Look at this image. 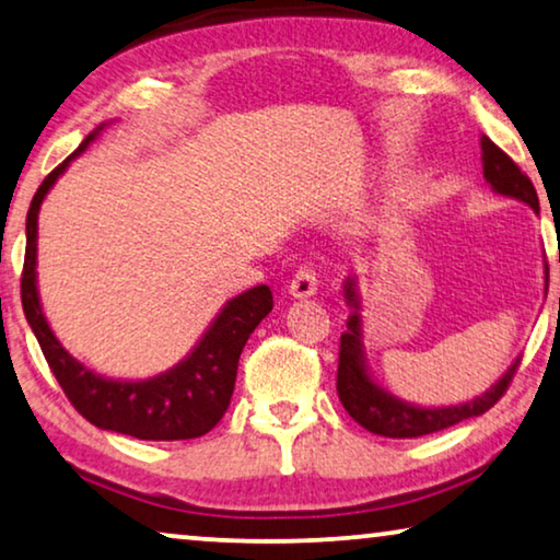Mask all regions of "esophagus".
I'll return each mask as SVG.
<instances>
[{
  "mask_svg": "<svg viewBox=\"0 0 560 560\" xmlns=\"http://www.w3.org/2000/svg\"><path fill=\"white\" fill-rule=\"evenodd\" d=\"M289 291L291 296H299V299L312 296L314 291H317V271H314L310 264L299 266L296 273L289 281Z\"/></svg>",
  "mask_w": 560,
  "mask_h": 560,
  "instance_id": "obj_1",
  "label": "esophagus"
}]
</instances>
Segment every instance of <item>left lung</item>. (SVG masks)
<instances>
[{
	"mask_svg": "<svg viewBox=\"0 0 560 560\" xmlns=\"http://www.w3.org/2000/svg\"><path fill=\"white\" fill-rule=\"evenodd\" d=\"M482 170L485 179L492 185L494 192L508 195V198H517L530 205L538 212V192L530 183V177L525 175L502 149L494 144L490 137H482ZM548 271V269H546ZM548 287V277H546ZM345 296L350 299L352 306H358L355 289L352 281L345 287ZM520 360L513 362V368L492 385L485 396H479L469 404L462 406H448V408H419L408 406L404 400L388 396V393L377 388L370 381L365 362H362L360 350V317L358 312L348 319V332L340 337V360H337V396H340L345 411L355 419L362 429H368L370 434L385 436V439H416L434 434V431L448 429L454 423L475 419L498 404L505 396V390L513 383V375L517 373Z\"/></svg>",
	"mask_w": 560,
	"mask_h": 560,
	"instance_id": "1",
	"label": "left lung"
}]
</instances>
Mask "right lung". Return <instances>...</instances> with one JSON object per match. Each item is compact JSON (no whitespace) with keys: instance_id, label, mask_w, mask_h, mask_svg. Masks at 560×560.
<instances>
[{"instance_id":"1","label":"right lung","mask_w":560,"mask_h":560,"mask_svg":"<svg viewBox=\"0 0 560 560\" xmlns=\"http://www.w3.org/2000/svg\"><path fill=\"white\" fill-rule=\"evenodd\" d=\"M93 137L96 133L85 137L75 154H81ZM75 154H70L43 179L27 210V246L20 281L22 310L40 342L47 365L75 411L93 427L144 441H183L208 434L231 406L238 358L250 332L273 310L271 289L261 283V287L248 289L246 294L228 302L198 348L192 350V355L172 368L170 373L139 383L106 381V377L91 373L55 340L43 317L35 287L37 210H40L45 192L50 190Z\"/></svg>"}]
</instances>
